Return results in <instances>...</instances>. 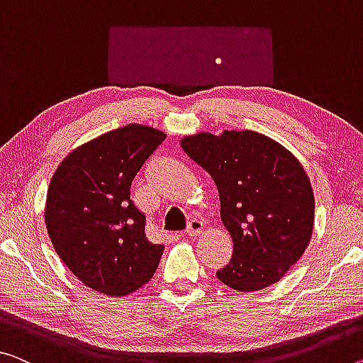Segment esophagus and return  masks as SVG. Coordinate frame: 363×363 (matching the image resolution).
Here are the masks:
<instances>
[{
	"instance_id": "obj_1",
	"label": "esophagus",
	"mask_w": 363,
	"mask_h": 363,
	"mask_svg": "<svg viewBox=\"0 0 363 363\" xmlns=\"http://www.w3.org/2000/svg\"><path fill=\"white\" fill-rule=\"evenodd\" d=\"M203 228H204L203 222L198 220V219H193L186 227V235L189 238H198L199 233H203Z\"/></svg>"
}]
</instances>
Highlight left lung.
Masks as SVG:
<instances>
[{
	"instance_id": "1",
	"label": "left lung",
	"mask_w": 363,
	"mask_h": 363,
	"mask_svg": "<svg viewBox=\"0 0 363 363\" xmlns=\"http://www.w3.org/2000/svg\"><path fill=\"white\" fill-rule=\"evenodd\" d=\"M182 147L213 177L232 259L216 272L238 292L276 284L308 247L315 194L298 159L261 133L225 130L185 136Z\"/></svg>"
}]
</instances>
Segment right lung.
Wrapping results in <instances>:
<instances>
[{"label": "right lung", "mask_w": 363, "mask_h": 363, "mask_svg": "<svg viewBox=\"0 0 363 363\" xmlns=\"http://www.w3.org/2000/svg\"><path fill=\"white\" fill-rule=\"evenodd\" d=\"M167 135L131 123L72 149L50 180L45 225L55 252L86 287L108 297L136 292L157 269L164 245L144 233L131 183Z\"/></svg>", "instance_id": "obj_1"}]
</instances>
